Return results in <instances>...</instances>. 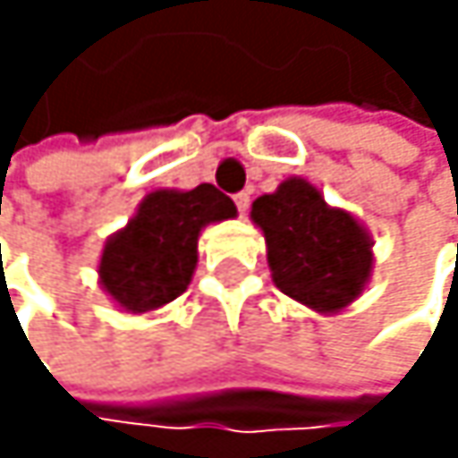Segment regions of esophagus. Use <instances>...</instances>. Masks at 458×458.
<instances>
[{
  "label": "esophagus",
  "mask_w": 458,
  "mask_h": 458,
  "mask_svg": "<svg viewBox=\"0 0 458 458\" xmlns=\"http://www.w3.org/2000/svg\"><path fill=\"white\" fill-rule=\"evenodd\" d=\"M236 200V208L242 216H247V208H250V191H239V195L233 198Z\"/></svg>",
  "instance_id": "34e87169"
}]
</instances>
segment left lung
Segmentation results:
<instances>
[{
    "label": "left lung",
    "mask_w": 458,
    "mask_h": 458,
    "mask_svg": "<svg viewBox=\"0 0 458 458\" xmlns=\"http://www.w3.org/2000/svg\"><path fill=\"white\" fill-rule=\"evenodd\" d=\"M267 239L275 285L316 313H341L374 269V239L360 219L324 200L305 178H285L250 211Z\"/></svg>",
    "instance_id": "left-lung-1"
}]
</instances>
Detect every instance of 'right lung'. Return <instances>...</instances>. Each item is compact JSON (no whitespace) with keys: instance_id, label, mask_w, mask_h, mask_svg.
I'll list each match as a JSON object with an SVG mask.
<instances>
[{"instance_id":"obj_1","label":"right lung","mask_w":458,"mask_h":458,"mask_svg":"<svg viewBox=\"0 0 458 458\" xmlns=\"http://www.w3.org/2000/svg\"><path fill=\"white\" fill-rule=\"evenodd\" d=\"M233 216V200L211 183L150 191L129 225L106 239L98 260L101 288L123 313L165 308L191 283L203 227Z\"/></svg>"}]
</instances>
